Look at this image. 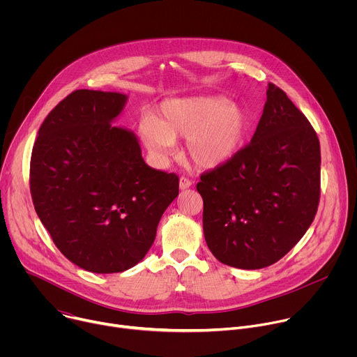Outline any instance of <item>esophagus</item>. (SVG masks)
I'll return each instance as SVG.
<instances>
[{
    "instance_id": "esophagus-1",
    "label": "esophagus",
    "mask_w": 357,
    "mask_h": 357,
    "mask_svg": "<svg viewBox=\"0 0 357 357\" xmlns=\"http://www.w3.org/2000/svg\"><path fill=\"white\" fill-rule=\"evenodd\" d=\"M190 185H192L190 179H188L186 176H181V179H179V188L181 189H188Z\"/></svg>"
}]
</instances>
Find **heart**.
I'll return each instance as SVG.
<instances>
[{"instance_id":"heart-1","label":"heart","mask_w":357,"mask_h":357,"mask_svg":"<svg viewBox=\"0 0 357 357\" xmlns=\"http://www.w3.org/2000/svg\"><path fill=\"white\" fill-rule=\"evenodd\" d=\"M247 131L245 112L223 97L169 100L160 116H146L139 132L149 151L160 158L172 151L174 139L186 138L189 158L202 168H212L233 157Z\"/></svg>"}]
</instances>
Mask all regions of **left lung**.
<instances>
[{
  "label": "left lung",
  "instance_id": "1",
  "mask_svg": "<svg viewBox=\"0 0 357 357\" xmlns=\"http://www.w3.org/2000/svg\"><path fill=\"white\" fill-rule=\"evenodd\" d=\"M203 231L223 264L259 270L281 260L315 219L321 196L317 131L270 83L251 142L200 175Z\"/></svg>",
  "mask_w": 357,
  "mask_h": 357
}]
</instances>
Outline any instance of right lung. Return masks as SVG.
Listing matches in <instances>:
<instances>
[{
  "label": "right lung",
  "mask_w": 357,
  "mask_h": 357,
  "mask_svg": "<svg viewBox=\"0 0 357 357\" xmlns=\"http://www.w3.org/2000/svg\"><path fill=\"white\" fill-rule=\"evenodd\" d=\"M121 93L75 90L47 114L32 148L35 211L63 256L97 274L139 263L179 178L149 168L135 135L113 127Z\"/></svg>",
  "instance_id": "add662e5"
}]
</instances>
